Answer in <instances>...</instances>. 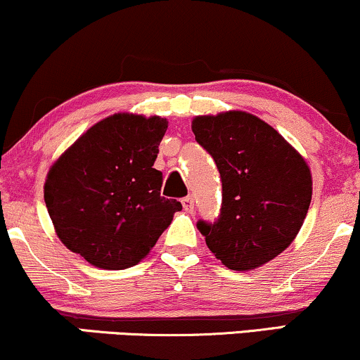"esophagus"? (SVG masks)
<instances>
[{
	"label": "esophagus",
	"mask_w": 360,
	"mask_h": 360,
	"mask_svg": "<svg viewBox=\"0 0 360 360\" xmlns=\"http://www.w3.org/2000/svg\"><path fill=\"white\" fill-rule=\"evenodd\" d=\"M181 202H183V207L186 211H188V213H193V211H194V201H193L191 196L183 198V199H181Z\"/></svg>",
	"instance_id": "obj_1"
}]
</instances>
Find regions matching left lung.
Wrapping results in <instances>:
<instances>
[{
	"mask_svg": "<svg viewBox=\"0 0 360 360\" xmlns=\"http://www.w3.org/2000/svg\"><path fill=\"white\" fill-rule=\"evenodd\" d=\"M191 129L221 174L216 223L199 221L207 248L229 270L248 271L295 240L311 201L309 164L265 120L243 110L198 115Z\"/></svg>",
	"mask_w": 360,
	"mask_h": 360,
	"instance_id": "1",
	"label": "left lung"
}]
</instances>
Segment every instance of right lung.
<instances>
[{"label": "right lung", "mask_w": 360, "mask_h": 360, "mask_svg": "<svg viewBox=\"0 0 360 360\" xmlns=\"http://www.w3.org/2000/svg\"><path fill=\"white\" fill-rule=\"evenodd\" d=\"M167 120L120 112L82 134L50 167L46 210L56 236L103 270L142 262L172 221L179 201L161 196L154 169Z\"/></svg>", "instance_id": "obj_1"}]
</instances>
